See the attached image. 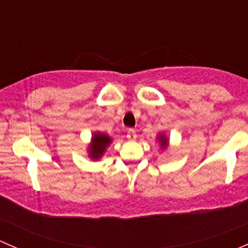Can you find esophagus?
I'll return each instance as SVG.
<instances>
[{"label":"esophagus","mask_w":248,"mask_h":248,"mask_svg":"<svg viewBox=\"0 0 248 248\" xmlns=\"http://www.w3.org/2000/svg\"><path fill=\"white\" fill-rule=\"evenodd\" d=\"M126 137H127V140H130V141H135V140L137 139L136 131H135L134 129H129V130H127Z\"/></svg>","instance_id":"esophagus-1"}]
</instances>
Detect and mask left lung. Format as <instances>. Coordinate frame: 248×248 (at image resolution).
<instances>
[{
	"mask_svg": "<svg viewBox=\"0 0 248 248\" xmlns=\"http://www.w3.org/2000/svg\"><path fill=\"white\" fill-rule=\"evenodd\" d=\"M157 140H159L160 145H161V148H163V149H166V148L168 147V139L165 136V135L163 134L159 135V136H157Z\"/></svg>",
	"mask_w": 248,
	"mask_h": 248,
	"instance_id": "obj_1",
	"label": "left lung"
}]
</instances>
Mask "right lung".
<instances>
[{"label":"right lung","instance_id":"right-lung-1","mask_svg":"<svg viewBox=\"0 0 248 248\" xmlns=\"http://www.w3.org/2000/svg\"><path fill=\"white\" fill-rule=\"evenodd\" d=\"M111 137L101 132H95L92 137V142L88 148V156L93 160H99L105 153L106 148L111 144Z\"/></svg>","mask_w":248,"mask_h":248}]
</instances>
